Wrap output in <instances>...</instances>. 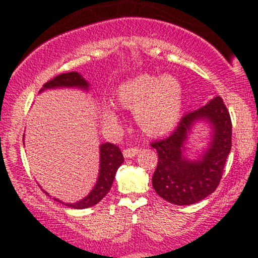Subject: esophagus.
Listing matches in <instances>:
<instances>
[{
	"instance_id": "esophagus-1",
	"label": "esophagus",
	"mask_w": 258,
	"mask_h": 258,
	"mask_svg": "<svg viewBox=\"0 0 258 258\" xmlns=\"http://www.w3.org/2000/svg\"><path fill=\"white\" fill-rule=\"evenodd\" d=\"M139 153V149L138 148H126L125 150H123V156L125 158H132V156L137 155V154Z\"/></svg>"
}]
</instances>
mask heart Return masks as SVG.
Here are the masks:
<instances>
[{"mask_svg":"<svg viewBox=\"0 0 258 258\" xmlns=\"http://www.w3.org/2000/svg\"><path fill=\"white\" fill-rule=\"evenodd\" d=\"M114 102L135 110L137 126L146 135L159 137L170 132L178 122L183 106V87L174 76L159 78L141 74L117 86ZM102 117L108 125L117 122L114 110L105 108Z\"/></svg>","mask_w":258,"mask_h":258,"instance_id":"b5f03b06","label":"heart"}]
</instances>
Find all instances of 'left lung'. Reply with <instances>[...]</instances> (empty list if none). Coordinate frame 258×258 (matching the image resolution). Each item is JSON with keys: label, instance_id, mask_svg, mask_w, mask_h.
I'll list each match as a JSON object with an SVG mask.
<instances>
[{"label": "left lung", "instance_id": "1", "mask_svg": "<svg viewBox=\"0 0 258 258\" xmlns=\"http://www.w3.org/2000/svg\"><path fill=\"white\" fill-rule=\"evenodd\" d=\"M213 123L214 137L210 148L198 162L182 156L184 142L198 119ZM158 152V166L153 174V186L162 199L174 205H191L214 193L220 184L224 165L232 148V120L221 97L188 112L167 138L150 143Z\"/></svg>", "mask_w": 258, "mask_h": 258}]
</instances>
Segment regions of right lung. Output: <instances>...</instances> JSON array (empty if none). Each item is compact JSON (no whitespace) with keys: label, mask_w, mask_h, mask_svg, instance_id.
Returning a JSON list of instances; mask_svg holds the SVG:
<instances>
[{"label":"right lung","mask_w":258,"mask_h":258,"mask_svg":"<svg viewBox=\"0 0 258 258\" xmlns=\"http://www.w3.org/2000/svg\"><path fill=\"white\" fill-rule=\"evenodd\" d=\"M55 87H80L87 90L88 84L85 79L79 73L72 72L60 74V75L54 76L52 80L47 81L41 88V91L46 90V88H55ZM123 162V155L121 153L120 148L112 143H104L100 146V170L99 177L97 180V184L94 186L93 190L91 191L85 199L75 204H64L58 199L60 204L72 207V209H87L96 204H98L103 198L108 194L110 190L112 182H114L115 173H116L117 168L121 166ZM46 193V191H44ZM47 194V193H46Z\"/></svg>","instance_id":"1"}]
</instances>
